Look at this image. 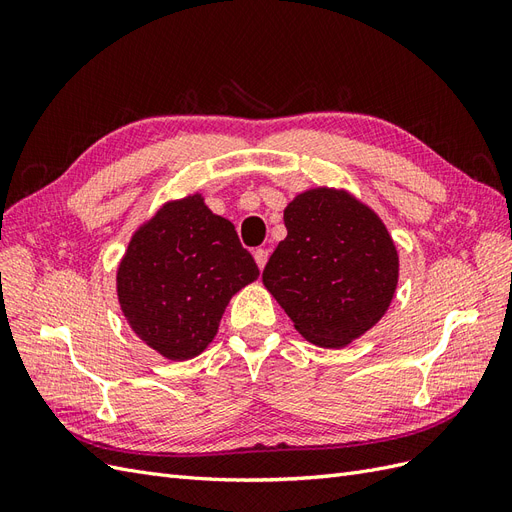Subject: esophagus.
Masks as SVG:
<instances>
[{"label":"esophagus","mask_w":512,"mask_h":512,"mask_svg":"<svg viewBox=\"0 0 512 512\" xmlns=\"http://www.w3.org/2000/svg\"><path fill=\"white\" fill-rule=\"evenodd\" d=\"M254 260H256L258 269L262 271V269H265V265H267V260H269V252L262 250V247H258V250H254Z\"/></svg>","instance_id":"1"}]
</instances>
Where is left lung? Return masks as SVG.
<instances>
[{
    "mask_svg": "<svg viewBox=\"0 0 512 512\" xmlns=\"http://www.w3.org/2000/svg\"><path fill=\"white\" fill-rule=\"evenodd\" d=\"M288 235L262 282L309 342L339 348L384 316L397 286V250L374 211L346 192L309 190L284 211Z\"/></svg>",
    "mask_w": 512,
    "mask_h": 512,
    "instance_id": "obj_1",
    "label": "left lung"
}]
</instances>
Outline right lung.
Wrapping results in <instances>:
<instances>
[{
    "instance_id": "obj_1",
    "label": "right lung",
    "mask_w": 512,
    "mask_h": 512,
    "mask_svg": "<svg viewBox=\"0 0 512 512\" xmlns=\"http://www.w3.org/2000/svg\"><path fill=\"white\" fill-rule=\"evenodd\" d=\"M258 275L235 226L190 196L164 205L132 237L117 294L147 346L185 361L209 346L232 294Z\"/></svg>"
}]
</instances>
